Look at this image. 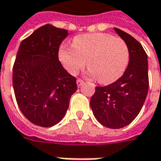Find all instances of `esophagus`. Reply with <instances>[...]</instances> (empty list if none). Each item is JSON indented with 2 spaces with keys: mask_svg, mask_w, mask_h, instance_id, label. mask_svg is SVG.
Segmentation results:
<instances>
[{
  "mask_svg": "<svg viewBox=\"0 0 161 161\" xmlns=\"http://www.w3.org/2000/svg\"><path fill=\"white\" fill-rule=\"evenodd\" d=\"M77 84L78 87H81V86L84 84V81L82 80V79H80V78H78V79L77 80Z\"/></svg>",
  "mask_w": 161,
  "mask_h": 161,
  "instance_id": "1",
  "label": "esophagus"
}]
</instances>
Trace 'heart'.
Segmentation results:
<instances>
[{"mask_svg": "<svg viewBox=\"0 0 161 161\" xmlns=\"http://www.w3.org/2000/svg\"><path fill=\"white\" fill-rule=\"evenodd\" d=\"M58 57L67 71L77 75L87 67L91 77L103 84L114 83L124 74L130 53L127 43L109 33H90L75 37L72 46L60 47Z\"/></svg>", "mask_w": 161, "mask_h": 161, "instance_id": "1", "label": "heart"}]
</instances>
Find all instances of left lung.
<instances>
[{
    "label": "left lung",
    "instance_id": "8db88e82",
    "mask_svg": "<svg viewBox=\"0 0 161 161\" xmlns=\"http://www.w3.org/2000/svg\"><path fill=\"white\" fill-rule=\"evenodd\" d=\"M127 43L130 58L128 68L118 80L107 86H97L91 107L102 125L121 128L131 123L141 111L149 86L147 55L134 37L115 27Z\"/></svg>",
    "mask_w": 161,
    "mask_h": 161
}]
</instances>
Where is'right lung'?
Segmentation results:
<instances>
[{
	"mask_svg": "<svg viewBox=\"0 0 161 161\" xmlns=\"http://www.w3.org/2000/svg\"><path fill=\"white\" fill-rule=\"evenodd\" d=\"M67 30L50 24L40 26L19 45L13 67V86L20 111L44 128L58 123L65 115L76 77L58 60V49Z\"/></svg>",
	"mask_w": 161,
	"mask_h": 161,
	"instance_id": "right-lung-1",
	"label": "right lung"
}]
</instances>
